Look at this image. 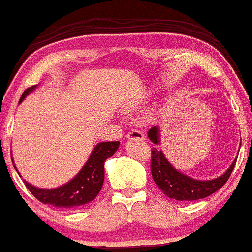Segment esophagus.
I'll use <instances>...</instances> for the list:
<instances>
[{"label":"esophagus","instance_id":"obj_1","mask_svg":"<svg viewBox=\"0 0 252 252\" xmlns=\"http://www.w3.org/2000/svg\"><path fill=\"white\" fill-rule=\"evenodd\" d=\"M126 136H128L129 139H138V141H143L144 139L143 132L138 129H132L131 131L128 132V135Z\"/></svg>","mask_w":252,"mask_h":252}]
</instances>
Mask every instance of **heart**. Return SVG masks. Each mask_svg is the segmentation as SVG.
Listing matches in <instances>:
<instances>
[{
	"mask_svg": "<svg viewBox=\"0 0 252 252\" xmlns=\"http://www.w3.org/2000/svg\"><path fill=\"white\" fill-rule=\"evenodd\" d=\"M142 102H143V101H142V99H139V101H136V102H134V103H132V105H131V107H138V105H141L142 104Z\"/></svg>",
	"mask_w": 252,
	"mask_h": 252,
	"instance_id": "b5f03b06",
	"label": "heart"
}]
</instances>
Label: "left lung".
Wrapping results in <instances>:
<instances>
[{"label": "left lung", "mask_w": 252, "mask_h": 252, "mask_svg": "<svg viewBox=\"0 0 252 252\" xmlns=\"http://www.w3.org/2000/svg\"><path fill=\"white\" fill-rule=\"evenodd\" d=\"M148 136L151 142L155 144L159 143V130L157 126L151 128L148 131ZM236 158L230 168L220 177L211 181H198L191 177L181 174L172 166L164 155L157 148H151V175L156 186L164 192L169 198H174L176 201H196V199L205 198L213 195L218 189H220L226 181L236 165Z\"/></svg>", "instance_id": "1"}]
</instances>
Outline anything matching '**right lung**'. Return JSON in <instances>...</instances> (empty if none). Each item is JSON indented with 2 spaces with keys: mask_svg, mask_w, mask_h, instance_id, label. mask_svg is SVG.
I'll use <instances>...</instances> for the list:
<instances>
[{
  "mask_svg": "<svg viewBox=\"0 0 252 252\" xmlns=\"http://www.w3.org/2000/svg\"><path fill=\"white\" fill-rule=\"evenodd\" d=\"M35 89V86L26 89L20 98V103ZM120 142H102L93 150L86 165L82 168L76 177L64 186L56 189H38L30 186L26 181L24 184L36 199L44 204L54 205L61 209H78L87 203L92 202L101 191L104 181V162L108 157L113 156L118 149Z\"/></svg>",
  "mask_w": 252,
  "mask_h": 252,
  "instance_id": "right-lung-1",
  "label": "right lung"
}]
</instances>
